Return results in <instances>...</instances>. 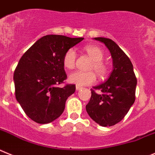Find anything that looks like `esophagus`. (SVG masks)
Instances as JSON below:
<instances>
[{"label":"esophagus","mask_w":155,"mask_h":155,"mask_svg":"<svg viewBox=\"0 0 155 155\" xmlns=\"http://www.w3.org/2000/svg\"><path fill=\"white\" fill-rule=\"evenodd\" d=\"M76 90H82V89H83V87H82V86H76Z\"/></svg>","instance_id":"34e87169"}]
</instances>
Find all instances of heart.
<instances>
[{
    "label": "heart",
    "mask_w": 155,
    "mask_h": 155,
    "mask_svg": "<svg viewBox=\"0 0 155 155\" xmlns=\"http://www.w3.org/2000/svg\"><path fill=\"white\" fill-rule=\"evenodd\" d=\"M85 51L93 60L91 69L97 72L100 77H104L107 75V66L104 62V52L101 48L96 45H87L85 47ZM76 60V52L74 49L70 48L65 53L63 57V65L65 68L72 69L75 67ZM69 83L76 84L79 86H89L96 82L97 76L93 72H80L76 71L70 73L69 76Z\"/></svg>",
    "instance_id": "heart-1"
}]
</instances>
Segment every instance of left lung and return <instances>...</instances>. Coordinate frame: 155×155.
Wrapping results in <instances>:
<instances>
[{"label": "left lung", "mask_w": 155, "mask_h": 155, "mask_svg": "<svg viewBox=\"0 0 155 155\" xmlns=\"http://www.w3.org/2000/svg\"><path fill=\"white\" fill-rule=\"evenodd\" d=\"M93 39L103 42L109 49L113 70L105 83L91 89V98L86 110L100 126L110 127L124 117L134 103L137 79L130 58L117 43L106 38Z\"/></svg>", "instance_id": "left-lung-1"}]
</instances>
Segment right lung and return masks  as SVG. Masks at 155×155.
Returning a JSON list of instances; mask_svg holds the SVG:
<instances>
[{"instance_id":"obj_1","label":"right lung","mask_w":155,"mask_h":155,"mask_svg":"<svg viewBox=\"0 0 155 155\" xmlns=\"http://www.w3.org/2000/svg\"><path fill=\"white\" fill-rule=\"evenodd\" d=\"M83 39L58 35L43 36L19 60L14 73L15 97L35 122L48 124L63 113L65 101L76 91L75 85L56 86L67 78L63 57Z\"/></svg>"}]
</instances>
